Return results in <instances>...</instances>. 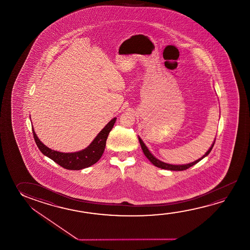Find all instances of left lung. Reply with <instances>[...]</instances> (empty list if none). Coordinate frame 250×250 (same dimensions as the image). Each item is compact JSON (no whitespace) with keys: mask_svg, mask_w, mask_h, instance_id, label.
Returning <instances> with one entry per match:
<instances>
[{"mask_svg":"<svg viewBox=\"0 0 250 250\" xmlns=\"http://www.w3.org/2000/svg\"><path fill=\"white\" fill-rule=\"evenodd\" d=\"M139 140L140 146H141V148H142V150H143L144 154L146 155V157L147 158L148 160L151 161L152 164L154 165L157 167H160L161 168V169H167V170H171V171H183V170H187V169H188L189 167H191L193 165L197 164L199 161H201L206 156L208 155L209 153H210V151H212L213 145H214V142H215V141L213 142L212 146L209 148L208 151L205 153V155H203V157H201V159L197 160L196 161H194V162H192V163H189V164L188 165H170L164 163V162L160 161V160H158V159H156L155 157L152 156L151 152L149 151L147 147L146 146V145H145L143 141H142V139L139 138Z\"/></svg>","mask_w":250,"mask_h":250,"instance_id":"obj_1","label":"left lung"}]
</instances>
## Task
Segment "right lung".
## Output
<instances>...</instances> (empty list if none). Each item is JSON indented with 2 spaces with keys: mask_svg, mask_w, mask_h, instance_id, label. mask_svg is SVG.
<instances>
[{
  "mask_svg": "<svg viewBox=\"0 0 250 250\" xmlns=\"http://www.w3.org/2000/svg\"><path fill=\"white\" fill-rule=\"evenodd\" d=\"M116 119H117L114 118L107 124L105 127L99 132V135L95 138L94 140L88 147L78 152L64 153L49 149L42 143L37 138V134L35 133L34 129H32L34 139L36 141L37 147L39 148L42 153L49 157V159H51L57 164L61 166L62 167L68 170H81L97 163L101 158L106 145L107 137L114 125Z\"/></svg>",
  "mask_w": 250,
  "mask_h": 250,
  "instance_id": "right-lung-1",
  "label": "right lung"
}]
</instances>
